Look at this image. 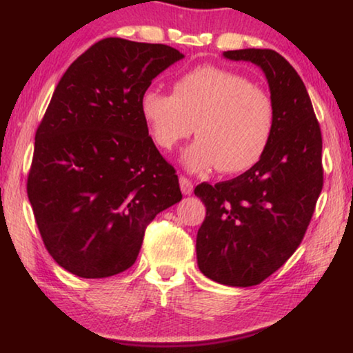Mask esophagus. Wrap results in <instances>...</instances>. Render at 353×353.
Here are the masks:
<instances>
[{
  "label": "esophagus",
  "mask_w": 353,
  "mask_h": 353,
  "mask_svg": "<svg viewBox=\"0 0 353 353\" xmlns=\"http://www.w3.org/2000/svg\"><path fill=\"white\" fill-rule=\"evenodd\" d=\"M180 188H181V192L185 196H190L192 192V181L190 178L186 176H180Z\"/></svg>",
  "instance_id": "34e87169"
}]
</instances>
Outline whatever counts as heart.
<instances>
[{"label": "heart", "mask_w": 353, "mask_h": 353, "mask_svg": "<svg viewBox=\"0 0 353 353\" xmlns=\"http://www.w3.org/2000/svg\"><path fill=\"white\" fill-rule=\"evenodd\" d=\"M139 112L154 144L172 151L194 132L197 139L183 152L188 172L219 167L241 173L257 165L272 141L276 112L272 96L233 70L199 65L178 77L173 94L148 88Z\"/></svg>", "instance_id": "heart-1"}]
</instances>
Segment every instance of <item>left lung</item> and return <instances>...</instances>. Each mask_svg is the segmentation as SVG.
<instances>
[{
	"label": "left lung",
	"mask_w": 353,
	"mask_h": 353,
	"mask_svg": "<svg viewBox=\"0 0 353 353\" xmlns=\"http://www.w3.org/2000/svg\"><path fill=\"white\" fill-rule=\"evenodd\" d=\"M223 56L262 69L276 122L257 165L215 186H196L207 210L196 254L212 281L248 288L283 267L302 243L323 188V141L305 85L281 54L249 48Z\"/></svg>",
	"instance_id": "8db88e82"
}]
</instances>
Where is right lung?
<instances>
[{
	"instance_id": "1",
	"label": "right lung",
	"mask_w": 353,
	"mask_h": 353,
	"mask_svg": "<svg viewBox=\"0 0 353 353\" xmlns=\"http://www.w3.org/2000/svg\"><path fill=\"white\" fill-rule=\"evenodd\" d=\"M167 45L104 38L70 64L35 134L27 194L51 257L80 278L132 267L154 216L181 201L139 112Z\"/></svg>"
}]
</instances>
